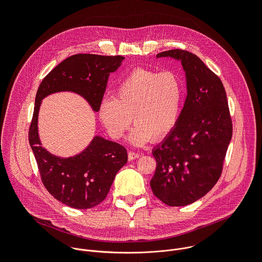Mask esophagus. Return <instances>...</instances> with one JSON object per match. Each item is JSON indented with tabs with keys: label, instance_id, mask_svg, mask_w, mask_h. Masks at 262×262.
<instances>
[{
	"label": "esophagus",
	"instance_id": "34e87169",
	"mask_svg": "<svg viewBox=\"0 0 262 262\" xmlns=\"http://www.w3.org/2000/svg\"><path fill=\"white\" fill-rule=\"evenodd\" d=\"M138 158H140V154H138V152H133V151H129V152H128V160H129V161L136 160V159H138Z\"/></svg>",
	"mask_w": 262,
	"mask_h": 262
}]
</instances>
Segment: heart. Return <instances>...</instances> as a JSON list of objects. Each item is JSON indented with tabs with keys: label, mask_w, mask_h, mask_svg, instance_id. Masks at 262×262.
<instances>
[{
	"label": "heart",
	"mask_w": 262,
	"mask_h": 262,
	"mask_svg": "<svg viewBox=\"0 0 262 262\" xmlns=\"http://www.w3.org/2000/svg\"><path fill=\"white\" fill-rule=\"evenodd\" d=\"M115 96L103 97L97 115L113 139H121L136 124L128 136L135 146H142L152 138L160 141L175 128L181 113L183 85L172 70L156 71L137 68L122 79Z\"/></svg>",
	"instance_id": "obj_1"
}]
</instances>
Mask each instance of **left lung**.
I'll use <instances>...</instances> for the list:
<instances>
[{
    "label": "left lung",
    "mask_w": 262,
    "mask_h": 262,
    "mask_svg": "<svg viewBox=\"0 0 262 262\" xmlns=\"http://www.w3.org/2000/svg\"><path fill=\"white\" fill-rule=\"evenodd\" d=\"M167 57L181 62L186 97L175 128L154 148L157 169L150 186L165 204L185 206L205 196L219 180L232 122L225 89L201 59L183 50L157 55Z\"/></svg>",
    "instance_id": "left-lung-1"
}]
</instances>
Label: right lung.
I'll return each instance as SVG.
<instances>
[{"label": "right lung", "instance_id": "right-lung-1", "mask_svg": "<svg viewBox=\"0 0 262 262\" xmlns=\"http://www.w3.org/2000/svg\"><path fill=\"white\" fill-rule=\"evenodd\" d=\"M125 58L78 54L57 65L41 82L35 97L29 142L50 194L63 204L87 209L102 202L117 172L127 163L126 149L113 141L94 136L80 154L61 158L42 146L38 132V116L42 100L59 92L82 96L97 112L110 73L116 71Z\"/></svg>", "mask_w": 262, "mask_h": 262}]
</instances>
